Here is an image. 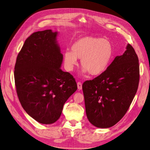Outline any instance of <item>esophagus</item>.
Here are the masks:
<instances>
[{"mask_svg": "<svg viewBox=\"0 0 150 150\" xmlns=\"http://www.w3.org/2000/svg\"><path fill=\"white\" fill-rule=\"evenodd\" d=\"M77 85H78V90H81L82 89V83L81 82H78Z\"/></svg>", "mask_w": 150, "mask_h": 150, "instance_id": "34e87169", "label": "esophagus"}]
</instances>
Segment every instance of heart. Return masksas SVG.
Segmentation results:
<instances>
[{"label": "heart", "mask_w": 150, "mask_h": 150, "mask_svg": "<svg viewBox=\"0 0 150 150\" xmlns=\"http://www.w3.org/2000/svg\"><path fill=\"white\" fill-rule=\"evenodd\" d=\"M71 50L64 54V66L72 72L81 60L83 72L92 76L103 74L110 65L113 57V46L107 39L94 36H85L72 44Z\"/></svg>", "instance_id": "b5f03b06"}]
</instances>
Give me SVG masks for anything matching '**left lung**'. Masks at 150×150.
<instances>
[{
    "mask_svg": "<svg viewBox=\"0 0 150 150\" xmlns=\"http://www.w3.org/2000/svg\"><path fill=\"white\" fill-rule=\"evenodd\" d=\"M139 82L138 57L133 47L128 44L125 52L116 57L103 74L83 84L89 122L101 129L117 123L132 103Z\"/></svg>",
    "mask_w": 150,
    "mask_h": 150,
    "instance_id": "1",
    "label": "left lung"
}]
</instances>
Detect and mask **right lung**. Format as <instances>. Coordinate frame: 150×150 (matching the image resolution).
<instances>
[{
  "label": "right lung",
  "instance_id": "1",
  "mask_svg": "<svg viewBox=\"0 0 150 150\" xmlns=\"http://www.w3.org/2000/svg\"><path fill=\"white\" fill-rule=\"evenodd\" d=\"M57 32L33 33L25 40L14 67L18 98L24 110L36 121L52 124L59 119L64 105L77 90L74 77L60 69Z\"/></svg>",
  "mask_w": 150,
  "mask_h": 150
}]
</instances>
